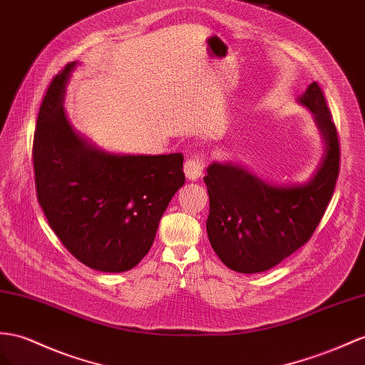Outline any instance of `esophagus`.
I'll use <instances>...</instances> for the list:
<instances>
[{
  "label": "esophagus",
  "instance_id": "34e87169",
  "mask_svg": "<svg viewBox=\"0 0 365 365\" xmlns=\"http://www.w3.org/2000/svg\"><path fill=\"white\" fill-rule=\"evenodd\" d=\"M205 166H207V158H205V155H192L185 162V174L190 180H197L203 174Z\"/></svg>",
  "mask_w": 365,
  "mask_h": 365
}]
</instances>
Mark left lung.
Returning <instances> with one entry per match:
<instances>
[{
	"label": "left lung",
	"mask_w": 365,
	"mask_h": 365,
	"mask_svg": "<svg viewBox=\"0 0 365 365\" xmlns=\"http://www.w3.org/2000/svg\"><path fill=\"white\" fill-rule=\"evenodd\" d=\"M325 138L319 170L307 185L276 186L230 163H212L203 177L210 195L207 220L212 250L228 268L260 273L305 245L319 225L339 175V137L321 86L301 98Z\"/></svg>",
	"instance_id": "1"
}]
</instances>
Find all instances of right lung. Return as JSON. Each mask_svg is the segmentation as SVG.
I'll return each instance as SVG.
<instances>
[{
	"mask_svg": "<svg viewBox=\"0 0 365 365\" xmlns=\"http://www.w3.org/2000/svg\"><path fill=\"white\" fill-rule=\"evenodd\" d=\"M73 66L53 77L38 110L32 145L36 200L81 264L128 272L146 256L168 203L185 183L183 154L114 155L89 146L61 106Z\"/></svg>",
	"mask_w": 365,
	"mask_h": 365,
	"instance_id": "1",
	"label": "right lung"
}]
</instances>
